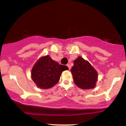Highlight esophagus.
I'll return each instance as SVG.
<instances>
[{
  "label": "esophagus",
  "instance_id": "34e87169",
  "mask_svg": "<svg viewBox=\"0 0 126 126\" xmlns=\"http://www.w3.org/2000/svg\"><path fill=\"white\" fill-rule=\"evenodd\" d=\"M67 67H68V68H69V70H70V68H71V66H70V64H67Z\"/></svg>",
  "mask_w": 126,
  "mask_h": 126
}]
</instances>
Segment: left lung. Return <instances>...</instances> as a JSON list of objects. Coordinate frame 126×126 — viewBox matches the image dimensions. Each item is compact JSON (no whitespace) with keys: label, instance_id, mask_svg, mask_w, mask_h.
<instances>
[{"label":"left lung","instance_id":"8db88e82","mask_svg":"<svg viewBox=\"0 0 126 126\" xmlns=\"http://www.w3.org/2000/svg\"><path fill=\"white\" fill-rule=\"evenodd\" d=\"M73 63L71 72L75 84L83 89L94 88L98 78L97 72L94 68L81 57H78Z\"/></svg>","mask_w":126,"mask_h":126}]
</instances>
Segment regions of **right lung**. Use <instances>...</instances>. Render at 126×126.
<instances>
[{
    "mask_svg": "<svg viewBox=\"0 0 126 126\" xmlns=\"http://www.w3.org/2000/svg\"><path fill=\"white\" fill-rule=\"evenodd\" d=\"M67 69V66L59 64L46 56L39 59L32 67V79L38 87L48 89L59 82L62 72Z\"/></svg>",
    "mask_w": 126,
    "mask_h": 126,
    "instance_id": "obj_1",
    "label": "right lung"
}]
</instances>
